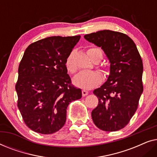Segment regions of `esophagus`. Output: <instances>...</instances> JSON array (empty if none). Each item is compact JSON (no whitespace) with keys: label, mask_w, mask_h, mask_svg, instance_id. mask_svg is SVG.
Instances as JSON below:
<instances>
[{"label":"esophagus","mask_w":157,"mask_h":157,"mask_svg":"<svg viewBox=\"0 0 157 157\" xmlns=\"http://www.w3.org/2000/svg\"><path fill=\"white\" fill-rule=\"evenodd\" d=\"M88 94H89V91H86V89H83L82 90V95H83V96H86Z\"/></svg>","instance_id":"1"}]
</instances>
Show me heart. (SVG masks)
Masks as SVG:
<instances>
[{
	"label": "heart",
	"instance_id": "obj_1",
	"mask_svg": "<svg viewBox=\"0 0 157 157\" xmlns=\"http://www.w3.org/2000/svg\"><path fill=\"white\" fill-rule=\"evenodd\" d=\"M96 52H99L101 58L102 56L101 51L97 48H91L88 49L87 53L90 58ZM65 66L68 71L71 74H74L76 71V67L73 61L72 55L71 54L66 58L65 61ZM102 80L101 76L99 73L96 71H81L74 78V83L75 85L83 88L84 89H91L97 86Z\"/></svg>",
	"mask_w": 157,
	"mask_h": 157
}]
</instances>
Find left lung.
Masks as SVG:
<instances>
[{"label":"left lung","mask_w":157,"mask_h":157,"mask_svg":"<svg viewBox=\"0 0 157 157\" xmlns=\"http://www.w3.org/2000/svg\"><path fill=\"white\" fill-rule=\"evenodd\" d=\"M84 38L101 47L111 63L107 81L94 91L98 104L92 111V119L105 132L120 130L136 112L143 92L141 56L132 38L120 32L104 30Z\"/></svg>","instance_id":"1"}]
</instances>
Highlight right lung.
<instances>
[{
  "label": "right lung",
  "instance_id": "add662e5",
  "mask_svg": "<svg viewBox=\"0 0 157 157\" xmlns=\"http://www.w3.org/2000/svg\"><path fill=\"white\" fill-rule=\"evenodd\" d=\"M81 36H51L30 44L18 67V107L29 128L50 134L63 127L70 102L82 96L72 85L66 58Z\"/></svg>",
  "mask_w": 157,
  "mask_h": 157
}]
</instances>
